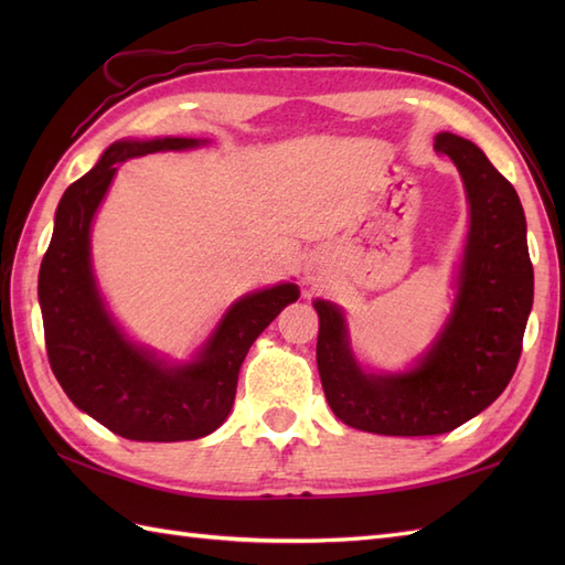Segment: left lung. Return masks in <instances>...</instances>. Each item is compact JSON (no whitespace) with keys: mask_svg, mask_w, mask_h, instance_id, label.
I'll return each mask as SVG.
<instances>
[{"mask_svg":"<svg viewBox=\"0 0 565 565\" xmlns=\"http://www.w3.org/2000/svg\"><path fill=\"white\" fill-rule=\"evenodd\" d=\"M435 150L459 167L471 203V231L454 316L425 362L398 376L364 374L347 344L342 313L316 301V356L326 398L344 425L374 435H444L486 411L518 369L534 301L518 191L471 140L439 134Z\"/></svg>","mask_w":565,"mask_h":565,"instance_id":"8db88e82","label":"left lung"}]
</instances>
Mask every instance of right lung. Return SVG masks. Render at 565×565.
Segmentation results:
<instances>
[{
	"label": "right lung",
	"instance_id": "right-lung-1",
	"mask_svg": "<svg viewBox=\"0 0 565 565\" xmlns=\"http://www.w3.org/2000/svg\"><path fill=\"white\" fill-rule=\"evenodd\" d=\"M194 146L199 140L191 138L114 142L94 170L65 189L41 262L45 352L57 383L79 411L136 441L199 439L221 427L233 407L239 366L252 342L298 298L294 284L245 296L227 310L199 362L186 366H164L114 326L89 264L94 213L124 162Z\"/></svg>",
	"mask_w": 565,
	"mask_h": 565
}]
</instances>
